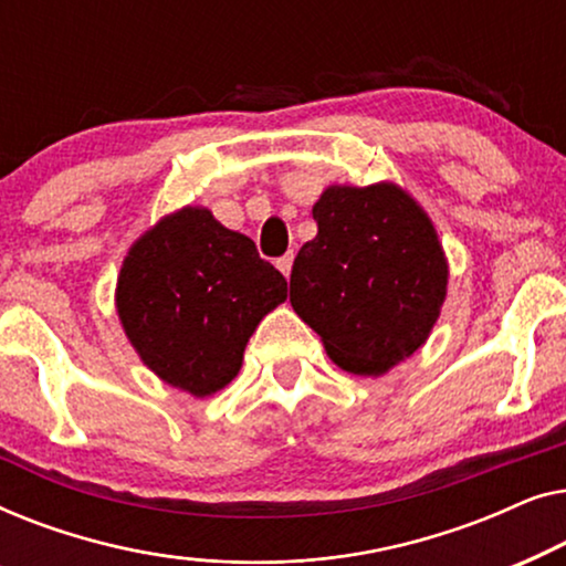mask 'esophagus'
I'll return each instance as SVG.
<instances>
[{
	"label": "esophagus",
	"instance_id": "1",
	"mask_svg": "<svg viewBox=\"0 0 566 566\" xmlns=\"http://www.w3.org/2000/svg\"><path fill=\"white\" fill-rule=\"evenodd\" d=\"M275 265H277V270H281L285 277H289L291 275V265H293V254L289 252V254H283V258H277Z\"/></svg>",
	"mask_w": 566,
	"mask_h": 566
}]
</instances>
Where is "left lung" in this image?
Returning a JSON list of instances; mask_svg holds the SVG:
<instances>
[{
	"label": "left lung",
	"mask_w": 566,
	"mask_h": 566,
	"mask_svg": "<svg viewBox=\"0 0 566 566\" xmlns=\"http://www.w3.org/2000/svg\"><path fill=\"white\" fill-rule=\"evenodd\" d=\"M319 231L291 270V304L355 376H381L420 350L446 301L448 262L430 216L399 185H329Z\"/></svg>",
	"instance_id": "obj_1"
}]
</instances>
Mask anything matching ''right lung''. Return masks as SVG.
<instances>
[{
	"label": "right lung",
	"mask_w": 566,
	"mask_h": 566,
	"mask_svg": "<svg viewBox=\"0 0 566 566\" xmlns=\"http://www.w3.org/2000/svg\"><path fill=\"white\" fill-rule=\"evenodd\" d=\"M285 298L289 283L252 239L192 206L136 239L115 289L138 358L192 397H211L239 374L252 332Z\"/></svg>",
	"instance_id": "right-lung-1"
}]
</instances>
